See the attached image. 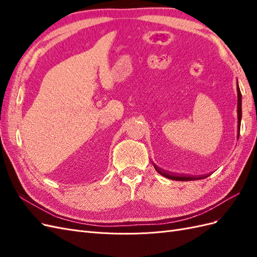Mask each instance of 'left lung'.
<instances>
[{"label":"left lung","instance_id":"obj_1","mask_svg":"<svg viewBox=\"0 0 257 257\" xmlns=\"http://www.w3.org/2000/svg\"><path fill=\"white\" fill-rule=\"evenodd\" d=\"M237 94H238V103H237V113H238V130H237V137L239 138V133H240V124H241V116H242V109H241V92L239 89V84H238V80H237ZM154 168L159 174H161L162 176H164L168 179H172V180H176V181H191V180H197V179H204L209 175H201V176H192V175H180V174H174V173H169L166 172V170L162 169L160 167H158L157 165L154 164Z\"/></svg>","mask_w":257,"mask_h":257}]
</instances>
